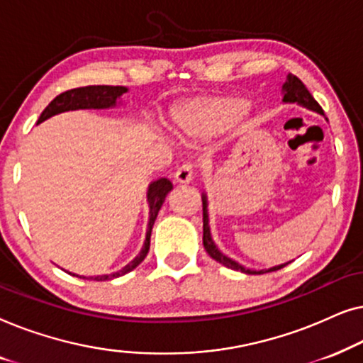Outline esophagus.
Returning a JSON list of instances; mask_svg holds the SVG:
<instances>
[{"instance_id":"1","label":"esophagus","mask_w":363,"mask_h":363,"mask_svg":"<svg viewBox=\"0 0 363 363\" xmlns=\"http://www.w3.org/2000/svg\"><path fill=\"white\" fill-rule=\"evenodd\" d=\"M173 178H175V183H178V185H186V183H190L191 178H193V168H191V165H182L175 172V175H173Z\"/></svg>"}]
</instances>
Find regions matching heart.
Instances as JSON below:
<instances>
[{"label": "heart", "mask_w": 363, "mask_h": 363, "mask_svg": "<svg viewBox=\"0 0 363 363\" xmlns=\"http://www.w3.org/2000/svg\"><path fill=\"white\" fill-rule=\"evenodd\" d=\"M246 104L238 99L205 97L188 101L172 111V123L178 132L186 135H205L245 111Z\"/></svg>", "instance_id": "1"}]
</instances>
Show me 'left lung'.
<instances>
[{"label":"left lung","mask_w":363,"mask_h":363,"mask_svg":"<svg viewBox=\"0 0 363 363\" xmlns=\"http://www.w3.org/2000/svg\"><path fill=\"white\" fill-rule=\"evenodd\" d=\"M282 102H284V104H297V106H302V107L309 108V111H314L317 113H320V116H324V111H322V107L319 106V104H317L315 99L311 96V92L307 91V87L301 82V79L292 76V74H287L286 82L282 84ZM325 121H327V118H325ZM201 201H203V246H205L206 252L213 257V259L218 261L223 266L230 267V269L245 272V274H264V272L277 271V269H281V267H284L286 264H289V262H286V264L269 267V269L255 271V269H250V267L241 266L240 262H236L235 259H231V257L223 255V252L218 250V246L215 245V241H213V238H211L206 193H203V195H201Z\"/></svg>","instance_id":"1"}]
</instances>
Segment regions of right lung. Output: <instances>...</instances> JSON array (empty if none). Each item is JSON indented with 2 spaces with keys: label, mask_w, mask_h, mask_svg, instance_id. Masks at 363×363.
<instances>
[{
  "label": "right lung",
  "mask_w": 363,
  "mask_h": 363,
  "mask_svg": "<svg viewBox=\"0 0 363 363\" xmlns=\"http://www.w3.org/2000/svg\"><path fill=\"white\" fill-rule=\"evenodd\" d=\"M128 89L123 86H86L79 89H71V91H66L54 99V101L49 104V106L44 108L41 116H39L38 123H41L52 116H57V113L69 112V111H79V108H112L118 106V101H121L123 94H127ZM173 190V185L170 180L167 178H158V180L152 182L148 185L147 190V203H148V225H147V235H145V242H143L142 250L138 255L133 257V259L128 262L127 266H123L121 271L112 272V274H104V276H96L91 277V279L96 281H108L113 279V277L123 276L127 272L140 264V262L145 259L148 250H150V235L153 223L157 220L158 211L165 201L168 193ZM72 274V272H69ZM77 276V274H72ZM81 277V276H79ZM86 279V276H82Z\"/></svg>",
  "instance_id": "add662e5"
}]
</instances>
